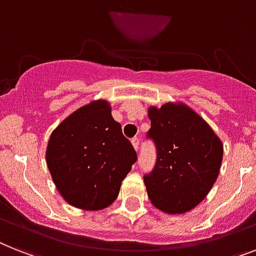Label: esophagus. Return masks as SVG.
<instances>
[{
  "mask_svg": "<svg viewBox=\"0 0 256 256\" xmlns=\"http://www.w3.org/2000/svg\"><path fill=\"white\" fill-rule=\"evenodd\" d=\"M132 145H133V148L136 149V152L138 150V145H140V138H138V137H133V138H132Z\"/></svg>",
  "mask_w": 256,
  "mask_h": 256,
  "instance_id": "34e87169",
  "label": "esophagus"
}]
</instances>
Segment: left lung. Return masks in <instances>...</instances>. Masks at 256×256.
I'll return each instance as SVG.
<instances>
[{"label": "left lung", "instance_id": "1", "mask_svg": "<svg viewBox=\"0 0 256 256\" xmlns=\"http://www.w3.org/2000/svg\"><path fill=\"white\" fill-rule=\"evenodd\" d=\"M146 137L157 149L154 168L144 175L148 198L162 212H188L214 184L224 146L206 120L183 103L149 108Z\"/></svg>", "mask_w": 256, "mask_h": 256}]
</instances>
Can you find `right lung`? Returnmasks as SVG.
<instances>
[{
  "label": "right lung",
  "instance_id": "1",
  "mask_svg": "<svg viewBox=\"0 0 256 256\" xmlns=\"http://www.w3.org/2000/svg\"><path fill=\"white\" fill-rule=\"evenodd\" d=\"M46 158L65 202L100 210L116 200L137 153L114 120L108 102L100 99L61 122L50 134Z\"/></svg>",
  "mask_w": 256,
  "mask_h": 256
}]
</instances>
